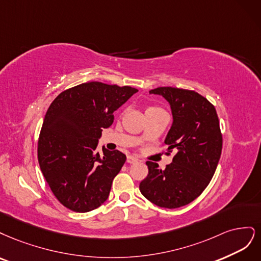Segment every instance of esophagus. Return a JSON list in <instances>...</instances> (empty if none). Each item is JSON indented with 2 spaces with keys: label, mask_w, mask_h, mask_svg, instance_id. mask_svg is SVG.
Segmentation results:
<instances>
[{
  "label": "esophagus",
  "mask_w": 261,
  "mask_h": 261,
  "mask_svg": "<svg viewBox=\"0 0 261 261\" xmlns=\"http://www.w3.org/2000/svg\"><path fill=\"white\" fill-rule=\"evenodd\" d=\"M139 162V159L134 156H128L127 157V163L128 164H137Z\"/></svg>",
  "instance_id": "obj_1"
}]
</instances>
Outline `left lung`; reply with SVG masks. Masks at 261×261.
Here are the masks:
<instances>
[{
  "mask_svg": "<svg viewBox=\"0 0 261 261\" xmlns=\"http://www.w3.org/2000/svg\"><path fill=\"white\" fill-rule=\"evenodd\" d=\"M149 94L163 96L170 105L172 124L165 144L176 154L164 170L146 162L148 174L140 191L159 207L179 208L198 197L214 176L222 149L219 119L214 105L195 91L161 87Z\"/></svg>",
  "mask_w": 261,
  "mask_h": 261,
  "instance_id": "8db88e82",
  "label": "left lung"
}]
</instances>
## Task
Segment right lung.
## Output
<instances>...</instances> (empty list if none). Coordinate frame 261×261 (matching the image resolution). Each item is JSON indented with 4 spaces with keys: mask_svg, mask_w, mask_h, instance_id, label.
<instances>
[{
    "mask_svg": "<svg viewBox=\"0 0 261 261\" xmlns=\"http://www.w3.org/2000/svg\"><path fill=\"white\" fill-rule=\"evenodd\" d=\"M138 90L102 82L66 90L49 105L39 138L41 171L61 203L75 213H88L108 198L125 155L96 147L114 112Z\"/></svg>",
    "mask_w": 261,
    "mask_h": 261,
    "instance_id": "add662e5",
    "label": "right lung"
}]
</instances>
